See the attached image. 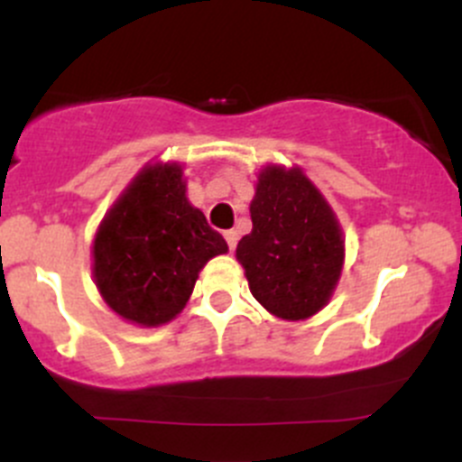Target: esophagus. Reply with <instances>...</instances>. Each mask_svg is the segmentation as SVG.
I'll use <instances>...</instances> for the list:
<instances>
[{"label":"esophagus","mask_w":462,"mask_h":462,"mask_svg":"<svg viewBox=\"0 0 462 462\" xmlns=\"http://www.w3.org/2000/svg\"><path fill=\"white\" fill-rule=\"evenodd\" d=\"M223 236H226V241H227V245H230V250H235L236 248V241H239V232H236V230H226V232H223Z\"/></svg>","instance_id":"obj_1"}]
</instances>
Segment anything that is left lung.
<instances>
[{
	"label": "left lung",
	"instance_id": "8db88e82",
	"mask_svg": "<svg viewBox=\"0 0 462 462\" xmlns=\"http://www.w3.org/2000/svg\"><path fill=\"white\" fill-rule=\"evenodd\" d=\"M253 232L236 245L250 292L274 318L300 321L333 297L344 235L333 208L297 165H265L250 201Z\"/></svg>",
	"mask_w": 462,
	"mask_h": 462
}]
</instances>
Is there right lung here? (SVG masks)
<instances>
[{
	"mask_svg": "<svg viewBox=\"0 0 462 462\" xmlns=\"http://www.w3.org/2000/svg\"><path fill=\"white\" fill-rule=\"evenodd\" d=\"M180 162H147L106 209L91 245L97 292L129 324L162 326L227 244L188 201Z\"/></svg>",
	"mask_w": 462,
	"mask_h": 462,
	"instance_id": "1",
	"label": "right lung"
}]
</instances>
